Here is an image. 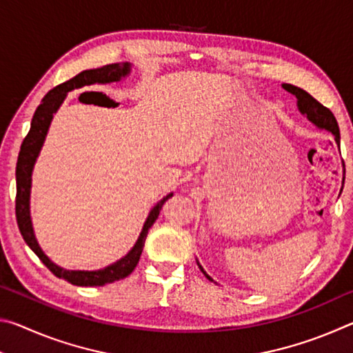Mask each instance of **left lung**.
Listing matches in <instances>:
<instances>
[{
    "label": "left lung",
    "instance_id": "obj_1",
    "mask_svg": "<svg viewBox=\"0 0 353 353\" xmlns=\"http://www.w3.org/2000/svg\"><path fill=\"white\" fill-rule=\"evenodd\" d=\"M283 88L286 92L292 93L297 98L299 110H301L303 115H307L310 121L314 123L318 128L330 130V132L334 135V140H336V143L339 145V128H338L336 118H334V115L330 112V109H327V107L322 105L319 101H316L312 97V94L307 93L305 90H302V88L296 87V85H291V83H283ZM201 271L204 272L202 268H201ZM205 276H207V274H205ZM207 279H210V277L207 276Z\"/></svg>",
    "mask_w": 353,
    "mask_h": 353
}]
</instances>
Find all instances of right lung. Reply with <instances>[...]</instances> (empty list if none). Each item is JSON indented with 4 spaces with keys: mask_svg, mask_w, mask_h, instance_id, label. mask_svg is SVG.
<instances>
[{
    "mask_svg": "<svg viewBox=\"0 0 353 353\" xmlns=\"http://www.w3.org/2000/svg\"><path fill=\"white\" fill-rule=\"evenodd\" d=\"M130 71L129 63H109L104 65L101 68L94 70H85L74 76L73 79L61 83L52 88V90L45 94V98L41 99V104L35 110L31 129H29L28 135L21 143L19 160H17V196H15V216L17 224H19L20 234L23 240L26 241L29 248L34 250V254L39 256L41 263L50 270L56 277L68 280L70 283L77 286H99L104 283L115 282V280L128 277L130 272L135 270L137 263L140 260V255L143 252V246H145V240L148 235V230L151 229V225L155 223V219L159 218V213L162 210V207L166 201H168L172 194L165 196V198L155 205L149 216L146 219L143 230L137 240L135 246L130 249V252L123 256L121 260H118L113 265L107 266L105 270L99 271H65L62 268L54 265L48 256L43 254V250L40 249L37 240L34 236L31 216H29V191H31V174H32V166L35 163V159L40 152V148L43 145L45 137L50 128V123L52 119V113H56L59 105L62 104V101L67 97V93L74 90V88H81L83 85H92V83H107V82H115L119 81L123 76H126Z\"/></svg>",
    "mask_w": 353,
    "mask_h": 353,
    "instance_id": "obj_1",
    "label": "right lung"
}]
</instances>
